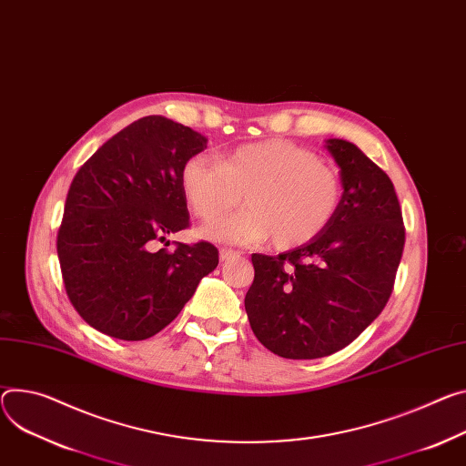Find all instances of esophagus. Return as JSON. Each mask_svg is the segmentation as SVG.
Returning <instances> with one entry per match:
<instances>
[{"mask_svg": "<svg viewBox=\"0 0 466 466\" xmlns=\"http://www.w3.org/2000/svg\"><path fill=\"white\" fill-rule=\"evenodd\" d=\"M234 257H239V252L234 250V248H227V247H221L219 248V258L225 262V260H230Z\"/></svg>", "mask_w": 466, "mask_h": 466, "instance_id": "1", "label": "esophagus"}]
</instances>
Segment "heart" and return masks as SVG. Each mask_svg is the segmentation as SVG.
Returning <instances> with one entry per match:
<instances>
[{"mask_svg":"<svg viewBox=\"0 0 466 466\" xmlns=\"http://www.w3.org/2000/svg\"><path fill=\"white\" fill-rule=\"evenodd\" d=\"M187 206L204 221L241 202L236 216L206 225L204 238L257 245L273 238L277 248L316 238L340 208L344 186L336 168L295 143L269 139L243 145L219 161L191 156L180 173Z\"/></svg>","mask_w":466,"mask_h":466,"instance_id":"heart-1","label":"heart"}]
</instances>
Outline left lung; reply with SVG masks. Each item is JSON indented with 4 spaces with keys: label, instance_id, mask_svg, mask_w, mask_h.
Segmentation results:
<instances>
[{
    "label": "left lung",
    "instance_id": "left-lung-1",
    "mask_svg": "<svg viewBox=\"0 0 466 466\" xmlns=\"http://www.w3.org/2000/svg\"><path fill=\"white\" fill-rule=\"evenodd\" d=\"M344 195L330 223L279 257L252 255L245 295L252 332L284 359L340 351L385 309L403 255L405 227L392 180L357 145L327 139Z\"/></svg>",
    "mask_w": 466,
    "mask_h": 466
}]
</instances>
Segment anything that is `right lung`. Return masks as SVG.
I'll list each match as a JSON object with an SVG mask.
<instances>
[{
	"label": "right lung",
	"instance_id": "add662e5",
	"mask_svg": "<svg viewBox=\"0 0 466 466\" xmlns=\"http://www.w3.org/2000/svg\"><path fill=\"white\" fill-rule=\"evenodd\" d=\"M206 143L171 118L143 116L104 143L74 177L57 255L72 307L96 330L147 340L218 268L219 250L208 241L159 248L168 234L189 227L180 173Z\"/></svg>",
	"mask_w": 466,
	"mask_h": 466
}]
</instances>
